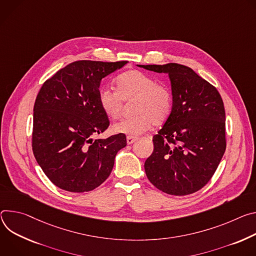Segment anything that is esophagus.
Masks as SVG:
<instances>
[{
  "label": "esophagus",
  "instance_id": "obj_1",
  "mask_svg": "<svg viewBox=\"0 0 256 256\" xmlns=\"http://www.w3.org/2000/svg\"><path fill=\"white\" fill-rule=\"evenodd\" d=\"M136 140H137V138H136V137L128 136V137H127V144H134V142H135Z\"/></svg>",
  "mask_w": 256,
  "mask_h": 256
}]
</instances>
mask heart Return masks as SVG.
<instances>
[{
    "mask_svg": "<svg viewBox=\"0 0 256 256\" xmlns=\"http://www.w3.org/2000/svg\"><path fill=\"white\" fill-rule=\"evenodd\" d=\"M116 90L102 88L98 104L104 115L116 120L120 117L123 102H131L134 115L112 126L116 133L138 136L148 131L152 124L160 125L170 116L173 108V96L166 85L158 84L150 75L130 70L120 74L116 80Z\"/></svg>",
    "mask_w": 256,
    "mask_h": 256,
    "instance_id": "obj_1",
    "label": "heart"
}]
</instances>
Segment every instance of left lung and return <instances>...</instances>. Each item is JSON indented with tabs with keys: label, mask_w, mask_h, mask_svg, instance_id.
<instances>
[{
	"label": "left lung",
	"mask_w": 256,
	"mask_h": 256,
	"mask_svg": "<svg viewBox=\"0 0 256 256\" xmlns=\"http://www.w3.org/2000/svg\"><path fill=\"white\" fill-rule=\"evenodd\" d=\"M168 74L173 108L152 138L146 160L148 180L160 191L188 195L208 184L226 150V114L216 88L191 68L177 63L138 65Z\"/></svg>",
	"instance_id": "obj_1"
}]
</instances>
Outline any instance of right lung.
<instances>
[{"instance_id": "1", "label": "right lung", "mask_w": 256, "mask_h": 256, "mask_svg": "<svg viewBox=\"0 0 256 256\" xmlns=\"http://www.w3.org/2000/svg\"><path fill=\"white\" fill-rule=\"evenodd\" d=\"M126 64L76 61L42 84L34 108L32 150L56 187L77 193L96 189L127 146L124 134L92 138L110 125L98 104L100 81Z\"/></svg>"}]
</instances>
